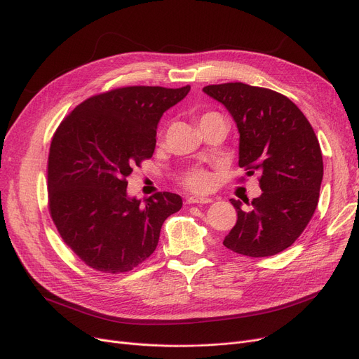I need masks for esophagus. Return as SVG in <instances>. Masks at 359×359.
I'll return each instance as SVG.
<instances>
[{"mask_svg":"<svg viewBox=\"0 0 359 359\" xmlns=\"http://www.w3.org/2000/svg\"><path fill=\"white\" fill-rule=\"evenodd\" d=\"M212 198H203V197H187V204H209Z\"/></svg>","mask_w":359,"mask_h":359,"instance_id":"esophagus-1","label":"esophagus"}]
</instances>
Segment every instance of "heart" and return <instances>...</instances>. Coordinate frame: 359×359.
<instances>
[{
	"label": "heart",
	"instance_id": "obj_1",
	"mask_svg": "<svg viewBox=\"0 0 359 359\" xmlns=\"http://www.w3.org/2000/svg\"><path fill=\"white\" fill-rule=\"evenodd\" d=\"M212 116H220V115H217L215 112H208L200 118V123L204 121V119L212 118ZM182 182L187 189H190L191 191H196V193H204V191H209L212 189V177L208 170H204L201 168H194V169L187 170V172L182 175Z\"/></svg>",
	"mask_w": 359,
	"mask_h": 359
}]
</instances>
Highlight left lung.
<instances>
[{
	"mask_svg": "<svg viewBox=\"0 0 359 359\" xmlns=\"http://www.w3.org/2000/svg\"><path fill=\"white\" fill-rule=\"evenodd\" d=\"M229 111L240 131V168L259 172L262 196L250 210L231 200L236 224L224 245L248 257H269L291 247L311 220L320 196L323 156L316 133L294 102L245 83L203 88Z\"/></svg>",
	"mask_w": 359,
	"mask_h": 359,
	"instance_id": "1",
	"label": "left lung"
}]
</instances>
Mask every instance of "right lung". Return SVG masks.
<instances>
[{"instance_id": "right-lung-1", "label": "right lung", "mask_w": 359, "mask_h": 359, "mask_svg": "<svg viewBox=\"0 0 359 359\" xmlns=\"http://www.w3.org/2000/svg\"><path fill=\"white\" fill-rule=\"evenodd\" d=\"M190 86H127L95 95L68 114L49 147L48 208L77 257L102 273H126L156 250L174 193L127 196V177L150 159L159 119Z\"/></svg>"}]
</instances>
